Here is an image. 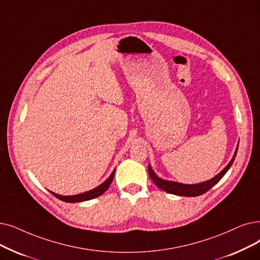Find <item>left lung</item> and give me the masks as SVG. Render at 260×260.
<instances>
[{"instance_id": "1", "label": "left lung", "mask_w": 260, "mask_h": 260, "mask_svg": "<svg viewBox=\"0 0 260 260\" xmlns=\"http://www.w3.org/2000/svg\"><path fill=\"white\" fill-rule=\"evenodd\" d=\"M237 151H238V146H237L233 159L230 161V164L226 167H225L218 175H216L213 178L207 180V182L201 183V184L185 185V184H179V183H175V182H169V180H164V179L158 177L153 172L151 166H149V168H148L149 175L152 178L153 183L157 187H159L161 190L166 191V192H168V193L175 194V196H182V197H199L201 194H204L205 192H207V191L211 187L216 185L219 182V180L225 175V173L229 171V169L231 168V166L233 165V162L235 160V157L237 155Z\"/></svg>"}]
</instances>
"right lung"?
<instances>
[{"label":"right lung","mask_w":260,"mask_h":260,"mask_svg":"<svg viewBox=\"0 0 260 260\" xmlns=\"http://www.w3.org/2000/svg\"><path fill=\"white\" fill-rule=\"evenodd\" d=\"M115 171L110 174V176L105 180V182L102 185H100L99 187L88 191V192H84L82 194H76V196H71V197H64V196L56 194V193L52 192V191H50V192L55 198H57V199H59V200H61L63 202H67V203H76V202H83V201L92 200V199H95V198H98L100 196H102L105 192V191L109 188V186H110V184L112 182V179H114Z\"/></svg>","instance_id":"obj_1"}]
</instances>
